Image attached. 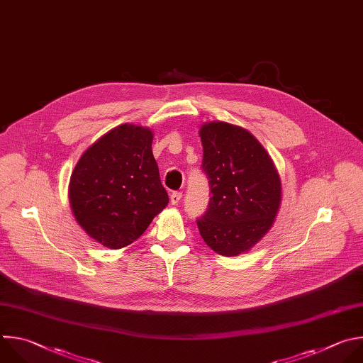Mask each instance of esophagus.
I'll return each mask as SVG.
<instances>
[{
	"label": "esophagus",
	"mask_w": 363,
	"mask_h": 363,
	"mask_svg": "<svg viewBox=\"0 0 363 363\" xmlns=\"http://www.w3.org/2000/svg\"><path fill=\"white\" fill-rule=\"evenodd\" d=\"M180 200H182V193H180V191H173L172 196H170L172 204H179Z\"/></svg>",
	"instance_id": "34e87169"
}]
</instances>
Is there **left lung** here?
Wrapping results in <instances>:
<instances>
[{
	"mask_svg": "<svg viewBox=\"0 0 363 363\" xmlns=\"http://www.w3.org/2000/svg\"><path fill=\"white\" fill-rule=\"evenodd\" d=\"M199 135L211 197L197 228L211 250L238 256L273 226L281 200L280 177L264 147L243 127L210 121Z\"/></svg>",
	"mask_w": 363,
	"mask_h": 363,
	"instance_id": "left-lung-1",
	"label": "left lung"
}]
</instances>
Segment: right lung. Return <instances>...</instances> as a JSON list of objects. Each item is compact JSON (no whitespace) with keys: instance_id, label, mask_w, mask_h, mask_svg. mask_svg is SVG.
<instances>
[{"instance_id":"add662e5","label":"right lung","mask_w":363,"mask_h":363,"mask_svg":"<svg viewBox=\"0 0 363 363\" xmlns=\"http://www.w3.org/2000/svg\"><path fill=\"white\" fill-rule=\"evenodd\" d=\"M152 143L149 127L117 125L91 144L71 173L72 214L103 246L133 243L169 203Z\"/></svg>"}]
</instances>
